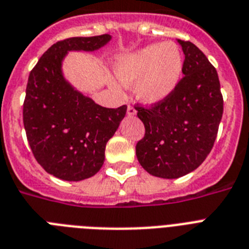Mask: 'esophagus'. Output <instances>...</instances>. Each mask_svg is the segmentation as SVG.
<instances>
[{
	"mask_svg": "<svg viewBox=\"0 0 249 249\" xmlns=\"http://www.w3.org/2000/svg\"><path fill=\"white\" fill-rule=\"evenodd\" d=\"M126 113H128V116H134V115L137 113V111H136V108L133 107V106L129 105L128 109H126Z\"/></svg>",
	"mask_w": 249,
	"mask_h": 249,
	"instance_id": "1",
	"label": "esophagus"
}]
</instances>
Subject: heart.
Instances as JSON below:
<instances>
[{
	"instance_id": "1",
	"label": "heart",
	"mask_w": 249,
	"mask_h": 249,
	"mask_svg": "<svg viewBox=\"0 0 249 249\" xmlns=\"http://www.w3.org/2000/svg\"><path fill=\"white\" fill-rule=\"evenodd\" d=\"M183 70V55L173 42L152 44L117 58L115 75L123 85L134 84L137 98L152 105L169 97Z\"/></svg>"
}]
</instances>
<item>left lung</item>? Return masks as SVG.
<instances>
[{
  "instance_id": "obj_1",
  "label": "left lung",
  "mask_w": 249,
  "mask_h": 249,
  "mask_svg": "<svg viewBox=\"0 0 249 249\" xmlns=\"http://www.w3.org/2000/svg\"><path fill=\"white\" fill-rule=\"evenodd\" d=\"M182 46L183 77L169 97L150 107L137 105L144 137L136 146L140 164L160 178H178L200 165L212 150L224 112L216 68L190 41Z\"/></svg>"
}]
</instances>
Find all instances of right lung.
Listing matches in <instances>:
<instances>
[{
  "label": "right lung",
  "instance_id": "right-lung-1",
  "mask_svg": "<svg viewBox=\"0 0 249 249\" xmlns=\"http://www.w3.org/2000/svg\"><path fill=\"white\" fill-rule=\"evenodd\" d=\"M109 40L101 35L58 41L29 73L23 103L29 147L49 174L64 181H81L101 169L126 106L106 108L73 89L62 75V60L71 50L94 52Z\"/></svg>",
  "mask_w": 249,
  "mask_h": 249
}]
</instances>
